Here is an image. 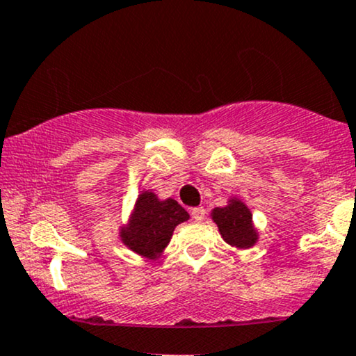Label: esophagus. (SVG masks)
<instances>
[{"instance_id": "esophagus-1", "label": "esophagus", "mask_w": 356, "mask_h": 356, "mask_svg": "<svg viewBox=\"0 0 356 356\" xmlns=\"http://www.w3.org/2000/svg\"><path fill=\"white\" fill-rule=\"evenodd\" d=\"M204 215H207V211H204L203 207L193 208V210H191V216H193L196 221H203L204 220Z\"/></svg>"}]
</instances>
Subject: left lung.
<instances>
[{
    "label": "left lung",
    "instance_id": "1",
    "mask_svg": "<svg viewBox=\"0 0 356 356\" xmlns=\"http://www.w3.org/2000/svg\"><path fill=\"white\" fill-rule=\"evenodd\" d=\"M211 216L228 245L250 248L257 243L258 236L252 223V213L240 200H229L228 207L215 208Z\"/></svg>",
    "mask_w": 356,
    "mask_h": 356
}]
</instances>
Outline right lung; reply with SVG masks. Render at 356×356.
<instances>
[{
  "label": "right lung",
  "instance_id": "right-lung-1",
  "mask_svg": "<svg viewBox=\"0 0 356 356\" xmlns=\"http://www.w3.org/2000/svg\"><path fill=\"white\" fill-rule=\"evenodd\" d=\"M188 213L175 200L160 202L152 191L138 196L131 221L121 229V240L129 250L148 258H156L170 243L177 225L188 220Z\"/></svg>",
  "mask_w": 356,
  "mask_h": 356
}]
</instances>
